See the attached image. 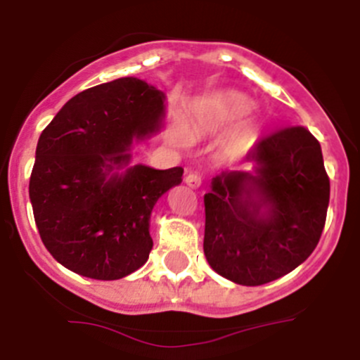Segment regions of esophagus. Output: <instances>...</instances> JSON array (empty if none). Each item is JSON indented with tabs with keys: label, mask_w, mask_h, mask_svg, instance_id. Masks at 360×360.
I'll list each match as a JSON object with an SVG mask.
<instances>
[{
	"label": "esophagus",
	"mask_w": 360,
	"mask_h": 360,
	"mask_svg": "<svg viewBox=\"0 0 360 360\" xmlns=\"http://www.w3.org/2000/svg\"><path fill=\"white\" fill-rule=\"evenodd\" d=\"M184 181H186L188 186L191 188H200V184H202V179H200L199 174H188V176L184 177Z\"/></svg>",
	"instance_id": "obj_1"
}]
</instances>
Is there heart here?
<instances>
[{
  "label": "heart",
  "instance_id": "1",
  "mask_svg": "<svg viewBox=\"0 0 360 360\" xmlns=\"http://www.w3.org/2000/svg\"><path fill=\"white\" fill-rule=\"evenodd\" d=\"M250 110L252 101L240 92L226 90V92L210 94L191 104L186 127L183 124H177L172 131V139L179 146H186L190 142V134L199 136V134L226 129L231 124L243 119ZM248 139H250V129L245 127L234 134L233 142L234 146L241 147L248 142Z\"/></svg>",
  "mask_w": 360,
  "mask_h": 360
}]
</instances>
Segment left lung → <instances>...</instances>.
<instances>
[{
  "instance_id": "left-lung-1",
  "label": "left lung",
  "mask_w": 360,
  "mask_h": 360,
  "mask_svg": "<svg viewBox=\"0 0 360 360\" xmlns=\"http://www.w3.org/2000/svg\"><path fill=\"white\" fill-rule=\"evenodd\" d=\"M247 160L250 172H221L204 195V254L221 277L261 286L293 271L316 248L330 181L320 142L302 126L261 139Z\"/></svg>"
}]
</instances>
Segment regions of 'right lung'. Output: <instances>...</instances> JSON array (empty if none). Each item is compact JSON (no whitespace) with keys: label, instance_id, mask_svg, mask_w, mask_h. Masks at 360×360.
<instances>
[{"label":"right lung","instance_id":"1","mask_svg":"<svg viewBox=\"0 0 360 360\" xmlns=\"http://www.w3.org/2000/svg\"><path fill=\"white\" fill-rule=\"evenodd\" d=\"M163 101L142 79L119 78L67 101L40 134L30 177L33 217L49 254L74 274L117 281L149 259L150 211L183 181V169L123 167L131 142L161 127Z\"/></svg>","mask_w":360,"mask_h":360}]
</instances>
